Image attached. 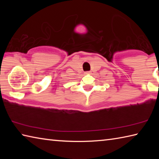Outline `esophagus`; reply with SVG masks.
<instances>
[{
  "instance_id": "esophagus-1",
  "label": "esophagus",
  "mask_w": 159,
  "mask_h": 159,
  "mask_svg": "<svg viewBox=\"0 0 159 159\" xmlns=\"http://www.w3.org/2000/svg\"><path fill=\"white\" fill-rule=\"evenodd\" d=\"M85 74H90V71H85Z\"/></svg>"
}]
</instances>
